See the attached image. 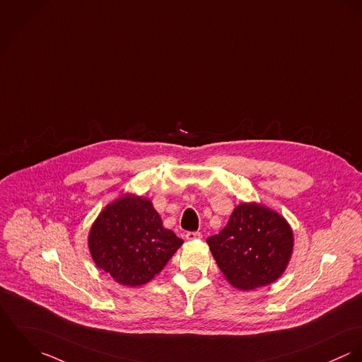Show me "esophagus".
Instances as JSON below:
<instances>
[{
	"label": "esophagus",
	"mask_w": 362,
	"mask_h": 362,
	"mask_svg": "<svg viewBox=\"0 0 362 362\" xmlns=\"http://www.w3.org/2000/svg\"><path fill=\"white\" fill-rule=\"evenodd\" d=\"M186 239L189 241L199 240L201 239V233L200 232H189V233H186Z\"/></svg>",
	"instance_id": "1"
}]
</instances>
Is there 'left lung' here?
<instances>
[{
  "mask_svg": "<svg viewBox=\"0 0 362 362\" xmlns=\"http://www.w3.org/2000/svg\"><path fill=\"white\" fill-rule=\"evenodd\" d=\"M225 279L239 290H254L278 281L286 271L294 235L279 212L258 202H243L228 225L206 239Z\"/></svg>",
  "mask_w": 362,
  "mask_h": 362,
  "instance_id": "8db88e82",
  "label": "left lung"
}]
</instances>
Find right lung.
Wrapping results in <instances>:
<instances>
[{
    "instance_id": "right-lung-1",
    "label": "right lung",
    "mask_w": 362,
    "mask_h": 362,
    "mask_svg": "<svg viewBox=\"0 0 362 362\" xmlns=\"http://www.w3.org/2000/svg\"><path fill=\"white\" fill-rule=\"evenodd\" d=\"M87 243L98 269L136 287L158 275L183 240L162 225L150 199L126 193L98 214Z\"/></svg>"
}]
</instances>
